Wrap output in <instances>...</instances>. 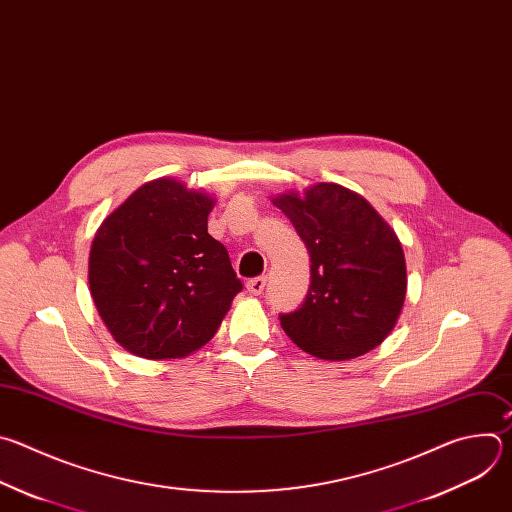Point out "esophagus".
<instances>
[{
	"label": "esophagus",
	"mask_w": 512,
	"mask_h": 512,
	"mask_svg": "<svg viewBox=\"0 0 512 512\" xmlns=\"http://www.w3.org/2000/svg\"><path fill=\"white\" fill-rule=\"evenodd\" d=\"M264 286H266V276H256V278H252V280L246 282L248 292L254 294V296H260V294L264 292Z\"/></svg>",
	"instance_id": "esophagus-1"
}]
</instances>
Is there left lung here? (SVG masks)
<instances>
[{"instance_id": "1", "label": "left lung", "mask_w": 512, "mask_h": 512, "mask_svg": "<svg viewBox=\"0 0 512 512\" xmlns=\"http://www.w3.org/2000/svg\"><path fill=\"white\" fill-rule=\"evenodd\" d=\"M272 203L311 254V288L280 317L290 341L317 359L349 361L393 331L407 290L403 248L371 203L339 185L284 191Z\"/></svg>"}]
</instances>
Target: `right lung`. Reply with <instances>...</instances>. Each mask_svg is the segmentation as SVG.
Segmentation results:
<instances>
[{
    "label": "right lung",
    "mask_w": 512,
    "mask_h": 512,
    "mask_svg": "<svg viewBox=\"0 0 512 512\" xmlns=\"http://www.w3.org/2000/svg\"><path fill=\"white\" fill-rule=\"evenodd\" d=\"M216 197L157 177L98 226L88 286L113 339L129 353L169 361L206 345L242 290L228 250L208 234Z\"/></svg>",
    "instance_id": "add662e5"
}]
</instances>
